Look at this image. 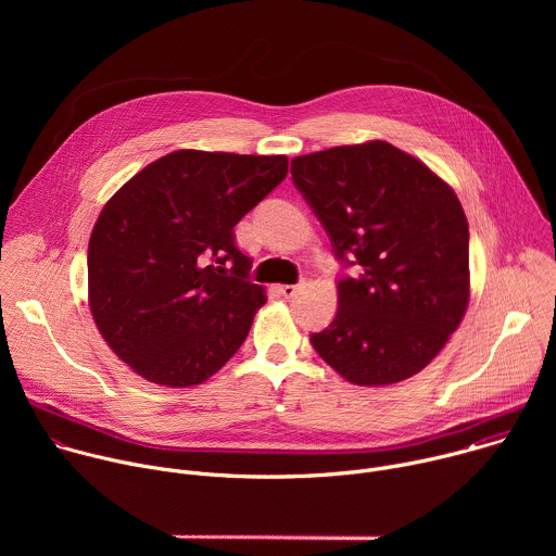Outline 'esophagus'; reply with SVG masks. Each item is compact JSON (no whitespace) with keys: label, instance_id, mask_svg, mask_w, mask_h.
Returning <instances> with one entry per match:
<instances>
[{"label":"esophagus","instance_id":"1","mask_svg":"<svg viewBox=\"0 0 556 556\" xmlns=\"http://www.w3.org/2000/svg\"><path fill=\"white\" fill-rule=\"evenodd\" d=\"M301 288H303V281H299V283H286V286H279V292H281L286 299H292Z\"/></svg>","mask_w":556,"mask_h":556}]
</instances>
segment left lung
Listing matches in <instances>:
<instances>
[{
  "label": "left lung",
  "instance_id": "1",
  "mask_svg": "<svg viewBox=\"0 0 556 556\" xmlns=\"http://www.w3.org/2000/svg\"><path fill=\"white\" fill-rule=\"evenodd\" d=\"M292 182L324 224L339 279L334 321L309 337L365 387L401 382L435 358L468 305V222L453 189L384 140L292 157Z\"/></svg>",
  "mask_w": 556,
  "mask_h": 556
}]
</instances>
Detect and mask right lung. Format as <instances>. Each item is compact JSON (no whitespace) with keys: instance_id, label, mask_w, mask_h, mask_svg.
<instances>
[{"instance_id":"1","label":"right lung","mask_w":556,"mask_h":556,"mask_svg":"<svg viewBox=\"0 0 556 556\" xmlns=\"http://www.w3.org/2000/svg\"><path fill=\"white\" fill-rule=\"evenodd\" d=\"M286 174V155L180 149L103 206L88 247L90 309L138 376L193 387L242 348L266 294L232 228Z\"/></svg>"}]
</instances>
